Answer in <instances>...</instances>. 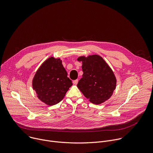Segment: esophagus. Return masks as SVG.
<instances>
[{
    "mask_svg": "<svg viewBox=\"0 0 153 153\" xmlns=\"http://www.w3.org/2000/svg\"><path fill=\"white\" fill-rule=\"evenodd\" d=\"M77 83H78V80L77 79L73 81V84H74V85H77Z\"/></svg>",
    "mask_w": 153,
    "mask_h": 153,
    "instance_id": "esophagus-1",
    "label": "esophagus"
}]
</instances>
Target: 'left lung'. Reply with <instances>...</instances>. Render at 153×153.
Returning a JSON list of instances; mask_svg holds the SVG:
<instances>
[{
	"mask_svg": "<svg viewBox=\"0 0 153 153\" xmlns=\"http://www.w3.org/2000/svg\"><path fill=\"white\" fill-rule=\"evenodd\" d=\"M82 62V77L77 85L84 96L94 104H101L110 99L116 88L114 72L104 59L97 54L77 58Z\"/></svg>",
	"mask_w": 153,
	"mask_h": 153,
	"instance_id": "left-lung-1",
	"label": "left lung"
}]
</instances>
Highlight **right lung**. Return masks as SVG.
I'll list each match as a JSON object with an SVG mask.
<instances>
[{"label":"right lung","mask_w":153,"mask_h":153,"mask_svg":"<svg viewBox=\"0 0 153 153\" xmlns=\"http://www.w3.org/2000/svg\"><path fill=\"white\" fill-rule=\"evenodd\" d=\"M60 58L50 57L37 70L32 81L37 97L48 106L60 102L72 86Z\"/></svg>","instance_id":"obj_1"}]
</instances>
